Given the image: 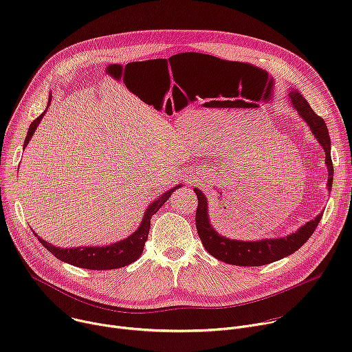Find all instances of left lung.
<instances>
[{"mask_svg":"<svg viewBox=\"0 0 352 352\" xmlns=\"http://www.w3.org/2000/svg\"><path fill=\"white\" fill-rule=\"evenodd\" d=\"M288 97L289 104L296 110L299 117L307 122L318 143L324 150V163L329 173L327 188L329 190H331L334 170L330 155V136L326 122L323 121V118L315 114L309 103L298 90H289ZM193 190L197 196L196 230L200 241H202L205 249L212 256L234 266H263L294 254L295 250H298L311 238L323 216V212L319 213L314 220L308 221L307 224L299 227L295 232L287 236L265 238L259 241L230 239L227 236L220 235L210 224L208 199L204 195V192L197 188H193Z\"/></svg>","mask_w":352,"mask_h":352,"instance_id":"1","label":"left lung"}]
</instances>
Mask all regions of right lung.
Here are the masks:
<instances>
[{"instance_id": "add662e5", "label": "right lung", "mask_w": 352, "mask_h": 352, "mask_svg": "<svg viewBox=\"0 0 352 352\" xmlns=\"http://www.w3.org/2000/svg\"><path fill=\"white\" fill-rule=\"evenodd\" d=\"M52 93L48 96V104L47 109L52 103ZM45 109V111H47ZM45 111H43L29 126L23 147L28 146L29 140L32 139L36 128L38 126L41 118L44 117ZM181 188L179 185H175L174 188H171L170 190L164 192L162 196H159L152 205H148V208L146 209L142 223L139 224L138 230L131 234L128 238L121 239L118 242H114L111 245H106V246H78V248H58V246H53L52 243H48L47 241L41 239L40 236H37V239L40 241L41 245H44L45 249H48L57 259L69 263L72 266L76 267H82V269H89V270H111V269H120L124 266H128L131 263H133L135 261L139 259V256L143 252L144 248V242L147 239L148 235V230H150V219L155 213H157V210L167 202V199L171 196V193Z\"/></svg>"}]
</instances>
